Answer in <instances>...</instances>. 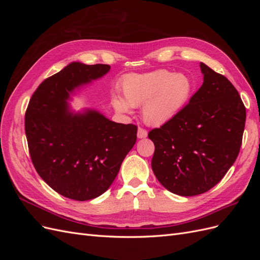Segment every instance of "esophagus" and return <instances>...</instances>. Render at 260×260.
Listing matches in <instances>:
<instances>
[{
    "label": "esophagus",
    "mask_w": 260,
    "mask_h": 260,
    "mask_svg": "<svg viewBox=\"0 0 260 260\" xmlns=\"http://www.w3.org/2000/svg\"><path fill=\"white\" fill-rule=\"evenodd\" d=\"M147 137V131L142 128V127H139L138 129V138L139 139H143V138H146Z\"/></svg>",
    "instance_id": "esophagus-1"
}]
</instances>
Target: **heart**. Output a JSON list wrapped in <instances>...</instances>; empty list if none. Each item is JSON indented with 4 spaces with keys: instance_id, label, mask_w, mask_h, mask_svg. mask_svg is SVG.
Instances as JSON below:
<instances>
[{
    "instance_id": "b5f03b06",
    "label": "heart",
    "mask_w": 260,
    "mask_h": 260,
    "mask_svg": "<svg viewBox=\"0 0 260 260\" xmlns=\"http://www.w3.org/2000/svg\"><path fill=\"white\" fill-rule=\"evenodd\" d=\"M125 101L112 98L117 112L130 113L131 106H142L143 120L159 127L174 119L191 98L193 81L185 74H174L166 69H157L142 75H131L121 84Z\"/></svg>"
}]
</instances>
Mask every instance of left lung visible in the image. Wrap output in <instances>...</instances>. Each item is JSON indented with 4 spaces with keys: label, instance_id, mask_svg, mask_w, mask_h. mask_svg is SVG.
Listing matches in <instances>:
<instances>
[{
    "label": "left lung",
    "instance_id": "1",
    "mask_svg": "<svg viewBox=\"0 0 260 260\" xmlns=\"http://www.w3.org/2000/svg\"><path fill=\"white\" fill-rule=\"evenodd\" d=\"M204 82L169 122L149 131L152 169L181 196L205 193L221 181L240 153L246 109L234 85L201 62Z\"/></svg>",
    "mask_w": 260,
    "mask_h": 260
}]
</instances>
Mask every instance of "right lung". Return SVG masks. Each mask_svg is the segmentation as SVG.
Listing matches in <instances>:
<instances>
[{
    "instance_id": "obj_1",
    "label": "right lung",
    "mask_w": 260,
    "mask_h": 260,
    "mask_svg": "<svg viewBox=\"0 0 260 260\" xmlns=\"http://www.w3.org/2000/svg\"><path fill=\"white\" fill-rule=\"evenodd\" d=\"M109 69L74 61L38 86L26 111L34 166L54 191L70 200L83 202L103 194L136 144V124L114 122L93 109L69 112L67 100L73 91Z\"/></svg>"
}]
</instances>
